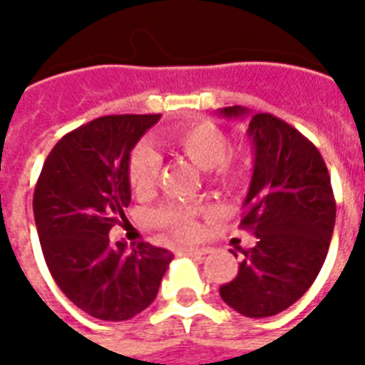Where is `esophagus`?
<instances>
[{
  "instance_id": "obj_1",
  "label": "esophagus",
  "mask_w": 365,
  "mask_h": 365,
  "mask_svg": "<svg viewBox=\"0 0 365 365\" xmlns=\"http://www.w3.org/2000/svg\"><path fill=\"white\" fill-rule=\"evenodd\" d=\"M185 256H195V258H201V256H205L207 250H201V248H183L182 250Z\"/></svg>"
}]
</instances>
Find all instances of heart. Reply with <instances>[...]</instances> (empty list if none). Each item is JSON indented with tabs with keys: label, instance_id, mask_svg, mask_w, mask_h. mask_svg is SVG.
Returning a JSON list of instances; mask_svg holds the SVG:
<instances>
[{
	"label": "heart",
	"instance_id": "b5f03b06",
	"mask_svg": "<svg viewBox=\"0 0 365 365\" xmlns=\"http://www.w3.org/2000/svg\"><path fill=\"white\" fill-rule=\"evenodd\" d=\"M170 140L197 168L205 170V172L215 170V178L219 182L232 180V170L227 162L229 138L217 125L195 123L190 127L172 128ZM158 170V154L152 150L148 144H138L128 160V182H130L133 191L138 195H148L156 185ZM195 215H197L195 207L170 203V205L160 207L158 211H154L152 221L156 222L160 229L170 230L175 237L187 238L197 232Z\"/></svg>",
	"mask_w": 365,
	"mask_h": 365
}]
</instances>
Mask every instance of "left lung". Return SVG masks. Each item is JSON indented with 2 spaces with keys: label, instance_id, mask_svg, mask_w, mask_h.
Segmentation results:
<instances>
[{
  "label": "left lung",
  "instance_id": "8db88e82",
  "mask_svg": "<svg viewBox=\"0 0 365 365\" xmlns=\"http://www.w3.org/2000/svg\"><path fill=\"white\" fill-rule=\"evenodd\" d=\"M221 115L248 119L254 170L240 227L252 230L256 245L242 250L237 277L219 293L245 317H274L305 295L329 252L336 219L329 170L317 146L285 120L240 105Z\"/></svg>",
  "mask_w": 365,
  "mask_h": 365
}]
</instances>
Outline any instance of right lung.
<instances>
[{
	"instance_id": "add662e5",
	"label": "right lung",
	"mask_w": 365,
	"mask_h": 365,
	"mask_svg": "<svg viewBox=\"0 0 365 365\" xmlns=\"http://www.w3.org/2000/svg\"><path fill=\"white\" fill-rule=\"evenodd\" d=\"M160 115H107L60 138L33 197L44 260L62 293L101 321H127L156 299L174 254L148 242L111 245L130 203L128 160Z\"/></svg>"
}]
</instances>
